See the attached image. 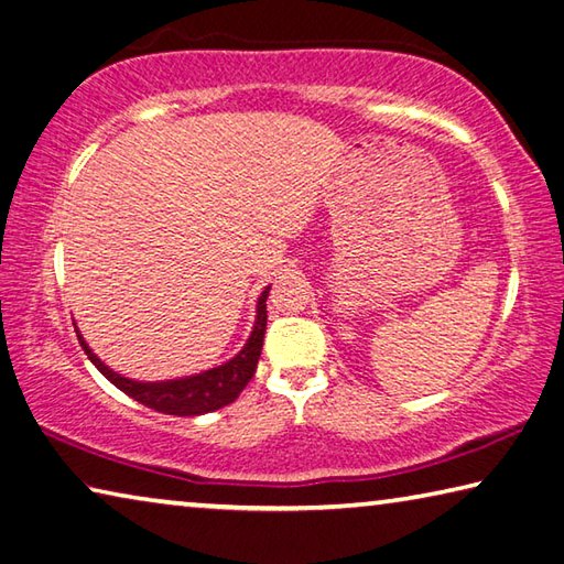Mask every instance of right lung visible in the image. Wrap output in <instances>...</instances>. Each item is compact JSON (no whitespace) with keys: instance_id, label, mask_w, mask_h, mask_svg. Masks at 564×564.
I'll use <instances>...</instances> for the list:
<instances>
[{"instance_id":"right-lung-1","label":"right lung","mask_w":564,"mask_h":564,"mask_svg":"<svg viewBox=\"0 0 564 564\" xmlns=\"http://www.w3.org/2000/svg\"><path fill=\"white\" fill-rule=\"evenodd\" d=\"M267 294L270 288L257 300V319L250 339L242 347L240 354H235L230 361L220 364V367L207 369L203 373H195V377L185 379H171V381H133L126 379L113 369H108L106 364L96 357V354L88 349L82 334L76 332L78 344H82L86 357L94 361V367L104 373V377L113 383L116 389L128 393L133 401L143 403V406L153 409L158 413H171V416H203V413H210L232 403L240 391L250 383L257 369V359L262 354V339L267 329Z\"/></svg>"}]
</instances>
